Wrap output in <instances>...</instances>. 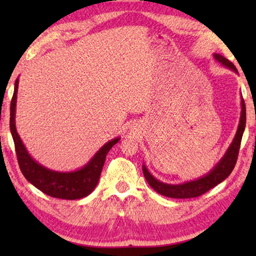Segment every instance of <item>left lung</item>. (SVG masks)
I'll return each mask as SVG.
<instances>
[{"instance_id": "1", "label": "left lung", "mask_w": 256, "mask_h": 256, "mask_svg": "<svg viewBox=\"0 0 256 256\" xmlns=\"http://www.w3.org/2000/svg\"><path fill=\"white\" fill-rule=\"evenodd\" d=\"M214 58L218 60L219 63H222L224 66L230 68L234 72L238 73L236 66L230 62V60L224 58L222 55L220 54H214ZM242 112H240V124H238V128L236 132V136L234 138L232 144L229 146L228 150L226 151L224 157L220 159V162L216 164V166L212 168L210 172H208L201 178L186 182L183 184H166L162 183L158 180H156L154 177L150 174L149 170H146V164L142 166V170H144V175L146 177L148 184L156 192L162 194V196L172 198H196L200 196L202 194H204L208 190L214 188V186L222 183L227 177L230 175L232 172L234 167H235L237 158H238V152H240V142H242V133H244L245 130V124H246V107L244 99L242 98Z\"/></svg>"}]
</instances>
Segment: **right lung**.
<instances>
[{"label":"right lung","instance_id":"1","mask_svg":"<svg viewBox=\"0 0 256 256\" xmlns=\"http://www.w3.org/2000/svg\"><path fill=\"white\" fill-rule=\"evenodd\" d=\"M18 84L19 79H16L10 107V130L12 138H14L19 167L26 180L32 183L34 188L40 190L42 193L53 198H63V200H76V198L89 196L98 183L108 151L112 148V146L118 144L120 138H116L104 144L99 151H97V154L90 159V162L81 170L63 172L52 170L42 166L40 164L34 162L32 156L28 154L16 128Z\"/></svg>","mask_w":256,"mask_h":256}]
</instances>
